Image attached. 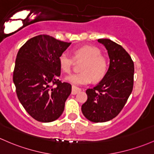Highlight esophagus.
I'll return each mask as SVG.
<instances>
[{"label":"esophagus","mask_w":154,"mask_h":154,"mask_svg":"<svg viewBox=\"0 0 154 154\" xmlns=\"http://www.w3.org/2000/svg\"><path fill=\"white\" fill-rule=\"evenodd\" d=\"M81 91V89L80 88H77L76 86H72V94L74 95V94H77V93H79Z\"/></svg>","instance_id":"1"}]
</instances>
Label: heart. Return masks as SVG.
Here are the masks:
<instances>
[{"instance_id": "obj_1", "label": "heart", "mask_w": 154, "mask_h": 154, "mask_svg": "<svg viewBox=\"0 0 154 154\" xmlns=\"http://www.w3.org/2000/svg\"><path fill=\"white\" fill-rule=\"evenodd\" d=\"M75 61L83 60L80 66L81 72L66 77V80L74 85H83L94 81L102 80L107 74L108 62L107 58L101 55L99 48L85 45L74 49L72 57L63 52L59 55L58 64L65 73H70Z\"/></svg>"}]
</instances>
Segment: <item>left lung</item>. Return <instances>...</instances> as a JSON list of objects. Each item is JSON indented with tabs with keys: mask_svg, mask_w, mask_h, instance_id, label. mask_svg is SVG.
Returning a JSON list of instances; mask_svg holds the SVG:
<instances>
[{
	"mask_svg": "<svg viewBox=\"0 0 154 154\" xmlns=\"http://www.w3.org/2000/svg\"><path fill=\"white\" fill-rule=\"evenodd\" d=\"M107 49L109 66L102 81L88 89L82 112L89 121L102 123L118 116L127 102L134 85V62L121 45L108 38L98 39Z\"/></svg>",
	"mask_w": 154,
	"mask_h": 154,
	"instance_id": "1",
	"label": "left lung"
}]
</instances>
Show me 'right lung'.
<instances>
[{"mask_svg":"<svg viewBox=\"0 0 154 154\" xmlns=\"http://www.w3.org/2000/svg\"><path fill=\"white\" fill-rule=\"evenodd\" d=\"M70 45L38 35L25 42L17 55L13 74L17 95L27 112L40 122L58 119L72 92L70 84L58 80V57Z\"/></svg>","mask_w":154,"mask_h":154,"instance_id":"add662e5","label":"right lung"}]
</instances>
